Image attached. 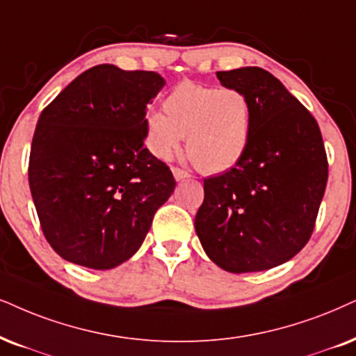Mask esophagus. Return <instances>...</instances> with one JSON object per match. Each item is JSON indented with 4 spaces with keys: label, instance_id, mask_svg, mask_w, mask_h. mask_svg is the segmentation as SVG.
I'll return each mask as SVG.
<instances>
[{
    "label": "esophagus",
    "instance_id": "34e87169",
    "mask_svg": "<svg viewBox=\"0 0 356 356\" xmlns=\"http://www.w3.org/2000/svg\"><path fill=\"white\" fill-rule=\"evenodd\" d=\"M172 174H174L175 181H184V179L188 177V172H186V170H182V169H179V168H174L172 169Z\"/></svg>",
    "mask_w": 356,
    "mask_h": 356
}]
</instances>
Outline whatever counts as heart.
Returning <instances> with one entry per match:
<instances>
[{
    "mask_svg": "<svg viewBox=\"0 0 356 356\" xmlns=\"http://www.w3.org/2000/svg\"><path fill=\"white\" fill-rule=\"evenodd\" d=\"M163 110L145 116V145L157 159H170L184 136L188 157L205 174L230 170L248 151L253 106L240 88L187 80L170 90Z\"/></svg>",
    "mask_w": 356,
    "mask_h": 356,
    "instance_id": "obj_1",
    "label": "heart"
}]
</instances>
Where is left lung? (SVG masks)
<instances>
[{
  "label": "left lung",
  "mask_w": 356,
  "mask_h": 356,
  "mask_svg": "<svg viewBox=\"0 0 356 356\" xmlns=\"http://www.w3.org/2000/svg\"><path fill=\"white\" fill-rule=\"evenodd\" d=\"M253 106L246 154L204 181L195 232L209 258L228 273H256L294 258L312 235L328 164L316 118L259 67L217 72Z\"/></svg>",
  "instance_id": "obj_1"
}]
</instances>
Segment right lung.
Returning a JSON list of instances; mask_svg holds the SVG:
<instances>
[{"instance_id":"add662e5","label":"right lung","mask_w":356,"mask_h":356,"mask_svg":"<svg viewBox=\"0 0 356 356\" xmlns=\"http://www.w3.org/2000/svg\"><path fill=\"white\" fill-rule=\"evenodd\" d=\"M164 83L156 72L95 65L40 113L29 187L44 236L70 263H124L174 192L170 169L145 147L146 106Z\"/></svg>"}]
</instances>
